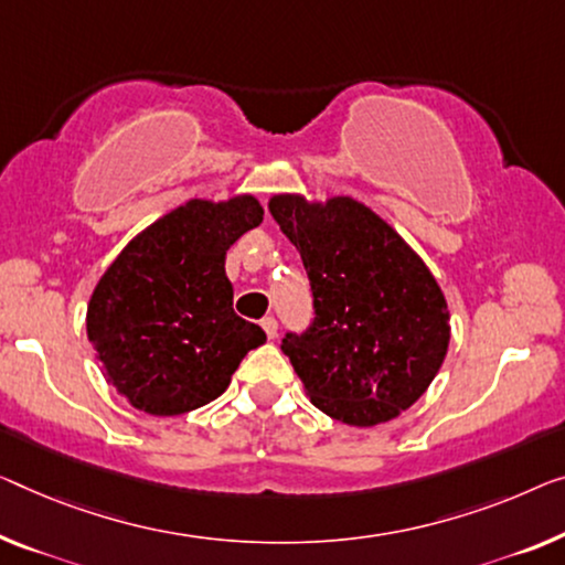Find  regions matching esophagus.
I'll return each instance as SVG.
<instances>
[{
  "instance_id": "1",
  "label": "esophagus",
  "mask_w": 565,
  "mask_h": 565,
  "mask_svg": "<svg viewBox=\"0 0 565 565\" xmlns=\"http://www.w3.org/2000/svg\"><path fill=\"white\" fill-rule=\"evenodd\" d=\"M260 327H264V332H266L268 340H274V337L279 334V322H276L274 317H264V319H260Z\"/></svg>"
}]
</instances>
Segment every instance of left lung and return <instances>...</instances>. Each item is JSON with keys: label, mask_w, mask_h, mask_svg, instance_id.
I'll use <instances>...</instances> for the list:
<instances>
[{"label": "left lung", "mask_w": 565, "mask_h": 565, "mask_svg": "<svg viewBox=\"0 0 565 565\" xmlns=\"http://www.w3.org/2000/svg\"><path fill=\"white\" fill-rule=\"evenodd\" d=\"M305 260L315 322L281 342L311 403L342 424H385L426 393L449 350V307L414 248L363 202L268 200Z\"/></svg>", "instance_id": "left-lung-1"}]
</instances>
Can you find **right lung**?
<instances>
[{
    "label": "right lung",
    "mask_w": 565,
    "mask_h": 565,
    "mask_svg": "<svg viewBox=\"0 0 565 565\" xmlns=\"http://www.w3.org/2000/svg\"><path fill=\"white\" fill-rule=\"evenodd\" d=\"M264 221L254 195L188 200L141 231L88 301L86 330L106 381L134 408L180 416L215 401L266 342L233 311L225 254Z\"/></svg>",
    "instance_id": "obj_1"
}]
</instances>
